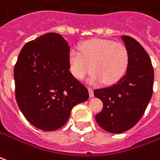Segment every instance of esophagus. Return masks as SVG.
Segmentation results:
<instances>
[{
	"label": "esophagus",
	"instance_id": "1",
	"mask_svg": "<svg viewBox=\"0 0 160 160\" xmlns=\"http://www.w3.org/2000/svg\"><path fill=\"white\" fill-rule=\"evenodd\" d=\"M88 91H89L90 98H93V97H94V92H93V89H92V87H88Z\"/></svg>",
	"mask_w": 160,
	"mask_h": 160
}]
</instances>
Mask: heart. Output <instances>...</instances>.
<instances>
[{"label": "heart", "instance_id": "heart-1", "mask_svg": "<svg viewBox=\"0 0 160 160\" xmlns=\"http://www.w3.org/2000/svg\"><path fill=\"white\" fill-rule=\"evenodd\" d=\"M130 56L122 42L106 39H92L69 52V67L78 80H83L92 70L91 83L103 81L112 85L121 80L128 69Z\"/></svg>", "mask_w": 160, "mask_h": 160}]
</instances>
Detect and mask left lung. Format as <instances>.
<instances>
[{"mask_svg":"<svg viewBox=\"0 0 160 160\" xmlns=\"http://www.w3.org/2000/svg\"><path fill=\"white\" fill-rule=\"evenodd\" d=\"M121 38L129 52L128 69L116 84L94 91L96 98L103 103L96 120L110 133H122L132 128L143 115L152 95L153 68L148 54L133 38Z\"/></svg>","mask_w":160,"mask_h":160,"instance_id":"1","label":"left lung"}]
</instances>
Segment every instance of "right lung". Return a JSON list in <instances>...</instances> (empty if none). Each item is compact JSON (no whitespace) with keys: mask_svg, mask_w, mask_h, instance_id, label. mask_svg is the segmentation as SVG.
Here are the masks:
<instances>
[{"mask_svg":"<svg viewBox=\"0 0 160 160\" xmlns=\"http://www.w3.org/2000/svg\"><path fill=\"white\" fill-rule=\"evenodd\" d=\"M69 52L62 36L47 33L23 46L14 67L18 105L42 131L61 128L72 108L89 98L87 88L69 71Z\"/></svg>","mask_w":160,"mask_h":160,"instance_id":"obj_1","label":"right lung"}]
</instances>
